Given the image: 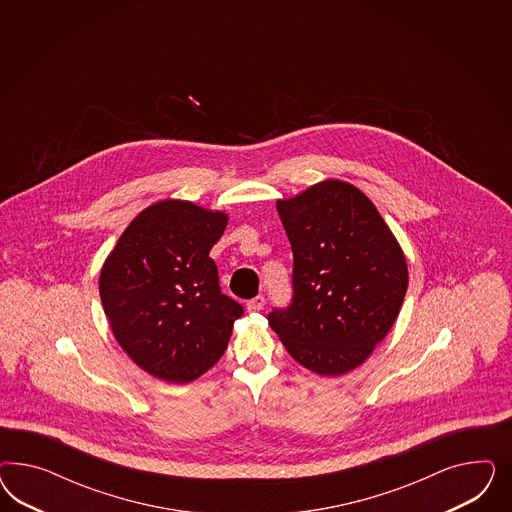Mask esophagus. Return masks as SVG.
I'll list each match as a JSON object with an SVG mask.
<instances>
[{
	"instance_id": "34e87169",
	"label": "esophagus",
	"mask_w": 512,
	"mask_h": 512,
	"mask_svg": "<svg viewBox=\"0 0 512 512\" xmlns=\"http://www.w3.org/2000/svg\"><path fill=\"white\" fill-rule=\"evenodd\" d=\"M264 304H266V298H264L263 295H257L255 298L248 300L246 308H248L249 311H261L264 308Z\"/></svg>"
}]
</instances>
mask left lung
<instances>
[{
    "label": "left lung",
    "mask_w": 512,
    "mask_h": 512,
    "mask_svg": "<svg viewBox=\"0 0 512 512\" xmlns=\"http://www.w3.org/2000/svg\"><path fill=\"white\" fill-rule=\"evenodd\" d=\"M278 214L293 249V298L268 325L298 364L321 375L360 366L394 325L407 291L402 249L373 202L326 180Z\"/></svg>",
    "instance_id": "left-lung-1"
}]
</instances>
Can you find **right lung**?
<instances>
[{"label": "right lung", "mask_w": 512, "mask_h": 512, "mask_svg": "<svg viewBox=\"0 0 512 512\" xmlns=\"http://www.w3.org/2000/svg\"><path fill=\"white\" fill-rule=\"evenodd\" d=\"M227 216L161 201L135 217L103 264L99 295L110 328L144 372L189 383L225 353L242 304L223 295L210 249Z\"/></svg>", "instance_id": "1"}]
</instances>
